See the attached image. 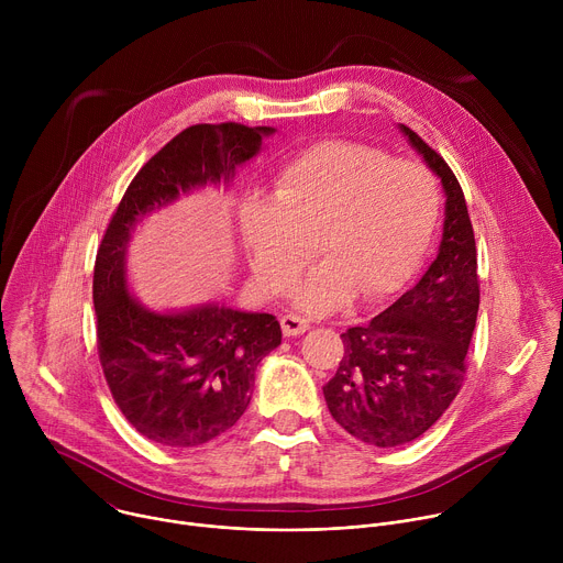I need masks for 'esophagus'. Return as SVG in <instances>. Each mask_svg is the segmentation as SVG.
<instances>
[{"mask_svg": "<svg viewBox=\"0 0 563 563\" xmlns=\"http://www.w3.org/2000/svg\"><path fill=\"white\" fill-rule=\"evenodd\" d=\"M280 328H283V334L289 339V336H300L309 330V323L305 318L300 316H294V313H287L280 318Z\"/></svg>", "mask_w": 563, "mask_h": 563, "instance_id": "34e87169", "label": "esophagus"}]
</instances>
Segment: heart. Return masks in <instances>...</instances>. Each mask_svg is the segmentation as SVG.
Masks as SVG:
<instances>
[{"label":"heart","instance_id":"heart-1","mask_svg":"<svg viewBox=\"0 0 563 563\" xmlns=\"http://www.w3.org/2000/svg\"><path fill=\"white\" fill-rule=\"evenodd\" d=\"M439 216L434 176L415 159L347 140L318 142L280 167L274 198L243 207V240L258 287L285 296L316 247L325 263L294 294L328 313L354 294L374 302L408 283Z\"/></svg>","mask_w":563,"mask_h":563}]
</instances>
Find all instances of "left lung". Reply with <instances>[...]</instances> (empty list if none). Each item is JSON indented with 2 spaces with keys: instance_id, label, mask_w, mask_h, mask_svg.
Here are the masks:
<instances>
[{
  "instance_id": "left-lung-1",
  "label": "left lung",
  "mask_w": 563,
  "mask_h": 563,
  "mask_svg": "<svg viewBox=\"0 0 563 563\" xmlns=\"http://www.w3.org/2000/svg\"><path fill=\"white\" fill-rule=\"evenodd\" d=\"M398 129L445 191L439 254L394 305L341 334L345 354L323 387L334 421L376 448L410 443L443 417L463 385L478 311L474 231L461 185L432 146L406 124Z\"/></svg>"
}]
</instances>
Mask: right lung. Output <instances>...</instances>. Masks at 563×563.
Segmentation results:
<instances>
[{
    "label": "right lung",
    "instance_id": "add662e5",
    "mask_svg": "<svg viewBox=\"0 0 563 563\" xmlns=\"http://www.w3.org/2000/svg\"><path fill=\"white\" fill-rule=\"evenodd\" d=\"M272 126L196 124L159 148L118 205L93 272L98 354L126 421L148 441L196 448L245 415L258 363L280 345L276 316L207 302L155 311L129 289L135 227L153 211L205 187H229L258 155Z\"/></svg>",
    "mask_w": 563,
    "mask_h": 563
}]
</instances>
